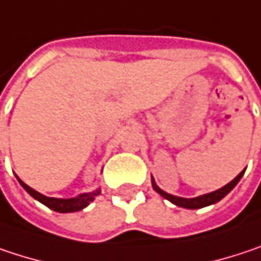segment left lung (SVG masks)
Returning <instances> with one entry per match:
<instances>
[{
  "instance_id": "obj_1",
  "label": "left lung",
  "mask_w": 261,
  "mask_h": 261,
  "mask_svg": "<svg viewBox=\"0 0 261 261\" xmlns=\"http://www.w3.org/2000/svg\"><path fill=\"white\" fill-rule=\"evenodd\" d=\"M244 173H245V170H242L236 178L233 179L231 182H228L227 185H224L223 188H220V190H217V191H212V193H207V194H203V196H199V197H194V199H184V197H178V196L167 194L166 191H163V190L155 184L154 178H152V187H154V190L160 194V196H163L164 199L172 201V203L176 204V206L185 207V209H200V207H204V206L214 204V203L221 200L223 197H225V196L238 185V182H239L241 178L244 176Z\"/></svg>"
}]
</instances>
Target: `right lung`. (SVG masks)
Instances as JSON below:
<instances>
[{"label":"right lung","mask_w":261,"mask_h":261,"mask_svg":"<svg viewBox=\"0 0 261 261\" xmlns=\"http://www.w3.org/2000/svg\"><path fill=\"white\" fill-rule=\"evenodd\" d=\"M19 184L25 188V191L34 197L36 200L40 203H43L44 206H47L49 209L55 211V212H61V214H65V212H77V211H82L83 207H86L91 201L95 199V196L100 194V190H95L92 193H85V194H79L76 197H71V199H55V197H47V196H43L40 194L38 191L33 190L31 187H28L23 180L17 178Z\"/></svg>","instance_id":"1"}]
</instances>
